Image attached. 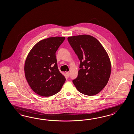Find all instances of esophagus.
Instances as JSON below:
<instances>
[{
    "mask_svg": "<svg viewBox=\"0 0 134 134\" xmlns=\"http://www.w3.org/2000/svg\"><path fill=\"white\" fill-rule=\"evenodd\" d=\"M66 74L67 76H69V72H66Z\"/></svg>",
    "mask_w": 134,
    "mask_h": 134,
    "instance_id": "obj_1",
    "label": "esophagus"
}]
</instances>
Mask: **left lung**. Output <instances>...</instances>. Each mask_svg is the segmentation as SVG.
Here are the masks:
<instances>
[{"instance_id":"1","label":"left lung","mask_w":134,"mask_h":134,"mask_svg":"<svg viewBox=\"0 0 134 134\" xmlns=\"http://www.w3.org/2000/svg\"><path fill=\"white\" fill-rule=\"evenodd\" d=\"M68 40L80 62L78 76L73 83L81 93L94 96L103 90L110 76L111 62L107 52L90 35L69 37Z\"/></svg>"}]
</instances>
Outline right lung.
Segmentation results:
<instances>
[{"instance_id": "1", "label": "right lung", "mask_w": 134, "mask_h": 134, "mask_svg": "<svg viewBox=\"0 0 134 134\" xmlns=\"http://www.w3.org/2000/svg\"><path fill=\"white\" fill-rule=\"evenodd\" d=\"M65 37H51L36 43L27 56L24 72L28 83L39 96L48 97L60 91L65 76L58 69L56 52Z\"/></svg>"}]
</instances>
